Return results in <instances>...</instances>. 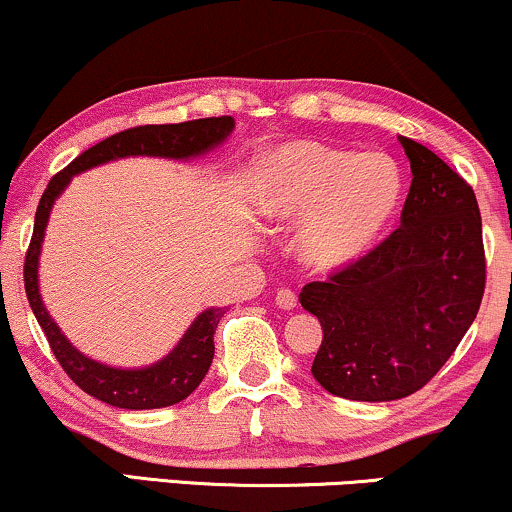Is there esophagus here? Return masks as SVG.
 Here are the masks:
<instances>
[{
  "mask_svg": "<svg viewBox=\"0 0 512 512\" xmlns=\"http://www.w3.org/2000/svg\"><path fill=\"white\" fill-rule=\"evenodd\" d=\"M275 304L280 308H285V311H294L296 304H299V299H296V294L292 292V289L282 287V289H277Z\"/></svg>",
  "mask_w": 512,
  "mask_h": 512,
  "instance_id": "1",
  "label": "esophagus"
}]
</instances>
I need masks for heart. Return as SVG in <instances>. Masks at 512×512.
Here are the masks:
<instances>
[{
    "label": "heart",
    "mask_w": 512,
    "mask_h": 512,
    "mask_svg": "<svg viewBox=\"0 0 512 512\" xmlns=\"http://www.w3.org/2000/svg\"><path fill=\"white\" fill-rule=\"evenodd\" d=\"M403 199L401 166L384 151L289 142L266 154L254 194L261 216L298 225L296 254L308 268L337 273L380 242Z\"/></svg>",
    "instance_id": "1"
}]
</instances>
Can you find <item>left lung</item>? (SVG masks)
Segmentation results:
<instances>
[{
  "mask_svg": "<svg viewBox=\"0 0 512 512\" xmlns=\"http://www.w3.org/2000/svg\"><path fill=\"white\" fill-rule=\"evenodd\" d=\"M399 142L413 173L401 225L299 294L323 325L313 377L351 401H396L425 387L470 330L487 282L472 187L434 151Z\"/></svg>",
  "mask_w": 512,
  "mask_h": 512,
  "instance_id": "obj_1",
  "label": "left lung"
}]
</instances>
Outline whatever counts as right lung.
Listing matches in <instances>:
<instances>
[{"label": "right lung", "mask_w": 512, "mask_h": 512, "mask_svg": "<svg viewBox=\"0 0 512 512\" xmlns=\"http://www.w3.org/2000/svg\"><path fill=\"white\" fill-rule=\"evenodd\" d=\"M232 128H235V118L220 116L170 125H140V128L116 132V135L106 137L104 142L82 151L78 159H73L61 173H56L44 189L35 213L33 239H30L28 254H25V294H28V304L33 308L37 323H40L63 372L94 399L128 410L166 408L187 399L211 368L213 351H216L213 334H216V327L225 311L223 308H206L204 313H199L197 320L182 334L178 346L166 358L147 365V368H111V365L87 358L85 353H80L68 342L66 334L59 330L52 315L47 313L40 296V282H37L42 239L54 201L68 187L73 175L82 173V170L125 159V156H161V159L187 161L223 144L230 137Z\"/></svg>", "instance_id": "obj_1"}]
</instances>
